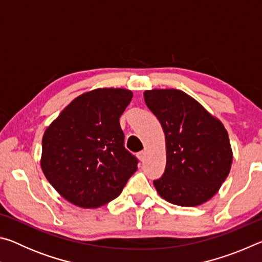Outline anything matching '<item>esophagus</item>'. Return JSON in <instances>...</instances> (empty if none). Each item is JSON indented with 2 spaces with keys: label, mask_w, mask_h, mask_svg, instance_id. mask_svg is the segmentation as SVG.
<instances>
[{
  "label": "esophagus",
  "mask_w": 262,
  "mask_h": 262,
  "mask_svg": "<svg viewBox=\"0 0 262 262\" xmlns=\"http://www.w3.org/2000/svg\"><path fill=\"white\" fill-rule=\"evenodd\" d=\"M137 157H139L140 161L143 162V161H144V158H145V151H143V150H142V151L137 152Z\"/></svg>",
  "instance_id": "obj_1"
}]
</instances>
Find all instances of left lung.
<instances>
[{"label":"left lung","instance_id":"8db88e82","mask_svg":"<svg viewBox=\"0 0 262 262\" xmlns=\"http://www.w3.org/2000/svg\"><path fill=\"white\" fill-rule=\"evenodd\" d=\"M166 140V166L154 185L166 201L194 207L209 200L230 172L232 150L222 122L180 90L144 92Z\"/></svg>","mask_w":262,"mask_h":262}]
</instances>
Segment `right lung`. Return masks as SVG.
Listing matches in <instances>:
<instances>
[{
  "label": "right lung",
  "instance_id": "obj_1",
  "mask_svg": "<svg viewBox=\"0 0 262 262\" xmlns=\"http://www.w3.org/2000/svg\"><path fill=\"white\" fill-rule=\"evenodd\" d=\"M133 94L97 89L77 97L42 137L41 168L57 193L73 205L97 208L119 196L137 170L125 148L120 117Z\"/></svg>",
  "mask_w": 262,
  "mask_h": 262
}]
</instances>
